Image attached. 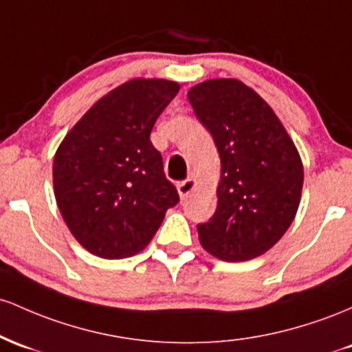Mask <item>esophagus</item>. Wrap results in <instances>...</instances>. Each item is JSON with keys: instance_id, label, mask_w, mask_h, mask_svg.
<instances>
[{"instance_id": "esophagus-1", "label": "esophagus", "mask_w": 352, "mask_h": 352, "mask_svg": "<svg viewBox=\"0 0 352 352\" xmlns=\"http://www.w3.org/2000/svg\"><path fill=\"white\" fill-rule=\"evenodd\" d=\"M176 188H177V192H179L181 199H186V197L192 192V189L196 188V181L191 179V177H188V179L179 181V183L176 184Z\"/></svg>"}]
</instances>
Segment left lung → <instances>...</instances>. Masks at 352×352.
<instances>
[{"instance_id": "8db88e82", "label": "left lung", "mask_w": 352, "mask_h": 352, "mask_svg": "<svg viewBox=\"0 0 352 352\" xmlns=\"http://www.w3.org/2000/svg\"><path fill=\"white\" fill-rule=\"evenodd\" d=\"M188 100L221 157L218 208L197 224L201 244L224 261L258 258L298 211L304 181L298 149L270 104L244 82L204 81Z\"/></svg>"}]
</instances>
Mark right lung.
<instances>
[{
    "label": "right lung",
    "instance_id": "add662e5",
    "mask_svg": "<svg viewBox=\"0 0 352 352\" xmlns=\"http://www.w3.org/2000/svg\"><path fill=\"white\" fill-rule=\"evenodd\" d=\"M179 85L131 80L102 96L59 144L54 196L71 234L104 259L141 251L179 203L149 134Z\"/></svg>",
    "mask_w": 352,
    "mask_h": 352
}]
</instances>
